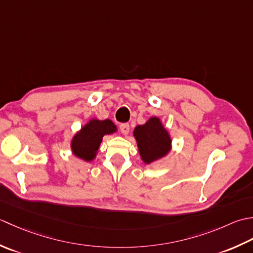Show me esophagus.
I'll return each mask as SVG.
<instances>
[{
  "instance_id": "obj_1",
  "label": "esophagus",
  "mask_w": 253,
  "mask_h": 253,
  "mask_svg": "<svg viewBox=\"0 0 253 253\" xmlns=\"http://www.w3.org/2000/svg\"><path fill=\"white\" fill-rule=\"evenodd\" d=\"M120 131L122 134H125V135H126V134L130 132V126L127 125V123H123V125L120 126Z\"/></svg>"
}]
</instances>
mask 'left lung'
<instances>
[{
	"instance_id": "left-lung-1",
	"label": "left lung",
	"mask_w": 253,
	"mask_h": 253,
	"mask_svg": "<svg viewBox=\"0 0 253 253\" xmlns=\"http://www.w3.org/2000/svg\"><path fill=\"white\" fill-rule=\"evenodd\" d=\"M142 161L152 164L166 156L171 149V138L157 117L149 118L145 125L137 126L133 131Z\"/></svg>"
}]
</instances>
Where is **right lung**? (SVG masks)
Returning <instances> with one entry per match:
<instances>
[{
  "label": "right lung",
  "mask_w": 253,
  "mask_h": 253,
  "mask_svg": "<svg viewBox=\"0 0 253 253\" xmlns=\"http://www.w3.org/2000/svg\"><path fill=\"white\" fill-rule=\"evenodd\" d=\"M115 132H117V126L111 120L91 119L72 138V152L76 157L91 162L96 157L102 137Z\"/></svg>",
  "instance_id": "right-lung-1"
}]
</instances>
